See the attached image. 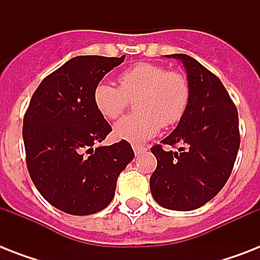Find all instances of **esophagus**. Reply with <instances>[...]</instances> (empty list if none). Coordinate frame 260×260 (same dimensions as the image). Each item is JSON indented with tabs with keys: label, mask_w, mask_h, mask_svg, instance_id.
<instances>
[{
	"label": "esophagus",
	"mask_w": 260,
	"mask_h": 260,
	"mask_svg": "<svg viewBox=\"0 0 260 260\" xmlns=\"http://www.w3.org/2000/svg\"><path fill=\"white\" fill-rule=\"evenodd\" d=\"M132 148H134L135 154H136V155L142 154V152H144V151L147 150L146 147H144V146H140V144H134V146H132Z\"/></svg>",
	"instance_id": "esophagus-1"
}]
</instances>
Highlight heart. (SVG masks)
Segmentation results:
<instances>
[{
	"mask_svg": "<svg viewBox=\"0 0 260 260\" xmlns=\"http://www.w3.org/2000/svg\"><path fill=\"white\" fill-rule=\"evenodd\" d=\"M118 86L101 81L93 90L97 110L108 120H114L126 109L131 100L139 110L118 120L113 126L117 139L143 143L154 138L162 125L177 124L190 101L189 81L178 71L160 64L140 62L118 75Z\"/></svg>",
	"mask_w": 260,
	"mask_h": 260,
	"instance_id": "heart-1",
	"label": "heart"
}]
</instances>
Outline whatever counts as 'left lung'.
I'll use <instances>...</instances> for the list:
<instances>
[{
    "label": "left lung",
    "mask_w": 260,
    "mask_h": 260,
    "mask_svg": "<svg viewBox=\"0 0 260 260\" xmlns=\"http://www.w3.org/2000/svg\"><path fill=\"white\" fill-rule=\"evenodd\" d=\"M190 101L179 124L151 152L158 166L150 178L152 197L171 210H193L210 201L228 181L240 146L238 109L216 75L185 54Z\"/></svg>",
    "instance_id": "8db88e82"
}]
</instances>
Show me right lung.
<instances>
[{"instance_id":"right-lung-1","label":"right lung","mask_w":260,"mask_h":260,"mask_svg":"<svg viewBox=\"0 0 260 260\" xmlns=\"http://www.w3.org/2000/svg\"><path fill=\"white\" fill-rule=\"evenodd\" d=\"M124 59H70L43 79L24 114L30 179L44 200L64 213L86 216L106 208L118 175L135 158L126 140L94 148L112 126L94 105L93 90Z\"/></svg>"}]
</instances>
